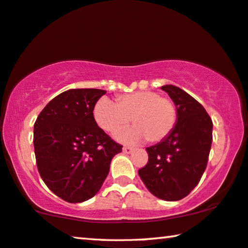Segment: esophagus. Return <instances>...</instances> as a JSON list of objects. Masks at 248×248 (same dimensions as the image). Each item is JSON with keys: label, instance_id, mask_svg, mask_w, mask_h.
<instances>
[{"label": "esophagus", "instance_id": "obj_1", "mask_svg": "<svg viewBox=\"0 0 248 248\" xmlns=\"http://www.w3.org/2000/svg\"><path fill=\"white\" fill-rule=\"evenodd\" d=\"M123 152L126 153V154H130V153L133 152V148H131V146H124Z\"/></svg>", "mask_w": 248, "mask_h": 248}]
</instances>
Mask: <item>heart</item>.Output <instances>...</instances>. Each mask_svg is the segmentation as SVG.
Wrapping results in <instances>:
<instances>
[{"label": "heart", "mask_w": 248, "mask_h": 248, "mask_svg": "<svg viewBox=\"0 0 248 248\" xmlns=\"http://www.w3.org/2000/svg\"><path fill=\"white\" fill-rule=\"evenodd\" d=\"M98 126L110 135L116 134L131 122L134 126L122 133L120 139L127 143H159L173 131L178 110L170 98L159 93L142 91L118 96L116 104L102 97L94 107Z\"/></svg>", "instance_id": "heart-1"}]
</instances>
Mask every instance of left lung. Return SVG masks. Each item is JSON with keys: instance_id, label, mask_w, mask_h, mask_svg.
<instances>
[{"instance_id": "1", "label": "left lung", "mask_w": 248, "mask_h": 248, "mask_svg": "<svg viewBox=\"0 0 248 248\" xmlns=\"http://www.w3.org/2000/svg\"><path fill=\"white\" fill-rule=\"evenodd\" d=\"M177 106L178 121L163 141L146 148L139 175L149 191L167 202L185 198L199 184L213 142V121L199 102L173 85L162 86Z\"/></svg>"}]
</instances>
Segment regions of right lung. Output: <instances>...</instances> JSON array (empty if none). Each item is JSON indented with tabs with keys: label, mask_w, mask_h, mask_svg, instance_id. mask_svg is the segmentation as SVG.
I'll return each instance as SVG.
<instances>
[{
	"label": "right lung",
	"mask_w": 248,
	"mask_h": 248,
	"mask_svg": "<svg viewBox=\"0 0 248 248\" xmlns=\"http://www.w3.org/2000/svg\"><path fill=\"white\" fill-rule=\"evenodd\" d=\"M96 88L69 89L50 100L34 123L38 171L46 186L67 202H82L99 191L110 161L122 146L100 128Z\"/></svg>",
	"instance_id": "1"
}]
</instances>
